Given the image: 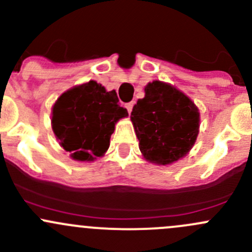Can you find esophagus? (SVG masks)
I'll return each mask as SVG.
<instances>
[{
    "label": "esophagus",
    "mask_w": 252,
    "mask_h": 252,
    "mask_svg": "<svg viewBox=\"0 0 252 252\" xmlns=\"http://www.w3.org/2000/svg\"><path fill=\"white\" fill-rule=\"evenodd\" d=\"M133 106H134V102H129V103H126V110H128V113L129 114L131 113V110H133Z\"/></svg>",
    "instance_id": "34e87169"
}]
</instances>
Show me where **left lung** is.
I'll return each instance as SVG.
<instances>
[{"label": "left lung", "mask_w": 252, "mask_h": 252, "mask_svg": "<svg viewBox=\"0 0 252 252\" xmlns=\"http://www.w3.org/2000/svg\"><path fill=\"white\" fill-rule=\"evenodd\" d=\"M139 149L146 161L167 166L187 156L200 128L199 108L171 84L155 80L145 86L130 116Z\"/></svg>", "instance_id": "1"}]
</instances>
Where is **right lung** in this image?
I'll use <instances>...</instances> for the list:
<instances>
[{"instance_id":"add662e5","label":"right lung","mask_w":252,"mask_h":252,"mask_svg":"<svg viewBox=\"0 0 252 252\" xmlns=\"http://www.w3.org/2000/svg\"><path fill=\"white\" fill-rule=\"evenodd\" d=\"M114 90L95 80L63 93L52 107V130L60 145L75 161L91 162L110 147L114 126L128 116Z\"/></svg>"}]
</instances>
